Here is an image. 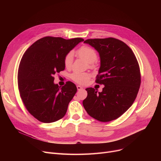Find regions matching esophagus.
Masks as SVG:
<instances>
[{
	"mask_svg": "<svg viewBox=\"0 0 161 161\" xmlns=\"http://www.w3.org/2000/svg\"><path fill=\"white\" fill-rule=\"evenodd\" d=\"M81 89H83V87H82L81 86H77V89H78V91H80V90H81Z\"/></svg>",
	"mask_w": 161,
	"mask_h": 161,
	"instance_id": "obj_1",
	"label": "esophagus"
}]
</instances>
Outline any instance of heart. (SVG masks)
<instances>
[{"label":"heart","mask_w":161,"mask_h":161,"mask_svg":"<svg viewBox=\"0 0 161 161\" xmlns=\"http://www.w3.org/2000/svg\"><path fill=\"white\" fill-rule=\"evenodd\" d=\"M78 54L83 58L87 63L92 64L95 63L97 59V53L95 50L89 46H82L77 52ZM74 59V54L72 52L67 53L64 57V63L67 69H69L71 66ZM70 78L75 82L80 84H86L87 83L90 78V74L87 72H74L71 74Z\"/></svg>","instance_id":"1"}]
</instances>
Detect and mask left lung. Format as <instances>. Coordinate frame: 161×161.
I'll list each match as a JSON object with an SVG mask.
<instances>
[{
  "label": "left lung",
  "mask_w": 161,
  "mask_h": 161,
  "mask_svg": "<svg viewBox=\"0 0 161 161\" xmlns=\"http://www.w3.org/2000/svg\"><path fill=\"white\" fill-rule=\"evenodd\" d=\"M84 43L99 54L100 66L97 83L104 86L102 92L87 88L83 105L87 114L102 122L122 115L132 105L141 83L137 59L123 42L114 38L88 39Z\"/></svg>",
  "instance_id": "obj_1"
}]
</instances>
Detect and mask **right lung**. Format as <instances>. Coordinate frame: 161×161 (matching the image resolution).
Masks as SVG:
<instances>
[{
  "label": "right lung",
  "mask_w": 161,
  "mask_h": 161,
  "mask_svg": "<svg viewBox=\"0 0 161 161\" xmlns=\"http://www.w3.org/2000/svg\"><path fill=\"white\" fill-rule=\"evenodd\" d=\"M83 40L46 36L35 42L23 55L18 76L20 96L38 121L53 123L66 114L77 88L71 81L58 87L53 75L64 70L65 56Z\"/></svg>",
  "instance_id": "right-lung-1"
}]
</instances>
